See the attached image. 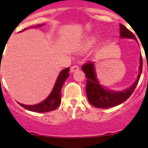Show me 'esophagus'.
Segmentation results:
<instances>
[{
    "mask_svg": "<svg viewBox=\"0 0 148 148\" xmlns=\"http://www.w3.org/2000/svg\"><path fill=\"white\" fill-rule=\"evenodd\" d=\"M79 66H78V65H73V66H71V68H70V72L71 73H74V72L75 71H78V70H79Z\"/></svg>",
    "mask_w": 148,
    "mask_h": 148,
    "instance_id": "esophagus-1",
    "label": "esophagus"
}]
</instances>
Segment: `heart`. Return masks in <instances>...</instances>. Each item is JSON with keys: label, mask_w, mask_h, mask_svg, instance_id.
I'll return each mask as SVG.
<instances>
[{"label": "heart", "mask_w": 148, "mask_h": 148, "mask_svg": "<svg viewBox=\"0 0 148 148\" xmlns=\"http://www.w3.org/2000/svg\"><path fill=\"white\" fill-rule=\"evenodd\" d=\"M95 39L93 38H90L89 40H87L85 43V46L86 47H90V46H92V44L95 43Z\"/></svg>", "instance_id": "b5f03b06"}]
</instances>
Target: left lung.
Here are the masks:
<instances>
[{"mask_svg":"<svg viewBox=\"0 0 148 148\" xmlns=\"http://www.w3.org/2000/svg\"><path fill=\"white\" fill-rule=\"evenodd\" d=\"M120 37L133 38L136 40V38L131 31L127 29L124 25L120 23ZM82 70L84 72L87 79L86 92L89 102L98 108H108L117 106L121 104L130 97L136 87L140 78L142 71V57H140V66L139 73L135 83L130 87L122 92H114L106 90L102 86L99 84V82L96 78L95 68L93 63L91 61L85 63L82 66Z\"/></svg>","mask_w":148,"mask_h":148,"instance_id":"1","label":"left lung"}]
</instances>
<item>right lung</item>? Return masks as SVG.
Instances as JSON below:
<instances>
[{
    "instance_id": "obj_1",
    "label": "right lung",
    "mask_w": 148,
    "mask_h": 148,
    "mask_svg": "<svg viewBox=\"0 0 148 148\" xmlns=\"http://www.w3.org/2000/svg\"><path fill=\"white\" fill-rule=\"evenodd\" d=\"M40 25H38V27H40ZM69 71H70V67H67L60 73L53 91L44 101L40 102V104H35V105H25V104H22L20 103H18V104L28 110L32 111V112H38V113H46V112L56 110L61 104V88H62V86L64 84L65 81L66 80V78L70 75Z\"/></svg>"
}]
</instances>
